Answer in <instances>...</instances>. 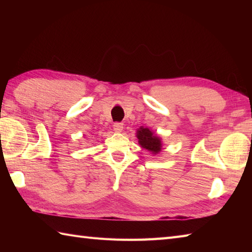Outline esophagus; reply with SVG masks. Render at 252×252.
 Returning <instances> with one entry per match:
<instances>
[{"instance_id": "esophagus-1", "label": "esophagus", "mask_w": 252, "mask_h": 252, "mask_svg": "<svg viewBox=\"0 0 252 252\" xmlns=\"http://www.w3.org/2000/svg\"><path fill=\"white\" fill-rule=\"evenodd\" d=\"M123 130V123H120V122H117L114 125V131L117 132V133H120L122 132Z\"/></svg>"}]
</instances>
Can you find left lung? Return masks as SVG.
<instances>
[{
  "label": "left lung",
  "mask_w": 252,
  "mask_h": 252,
  "mask_svg": "<svg viewBox=\"0 0 252 252\" xmlns=\"http://www.w3.org/2000/svg\"><path fill=\"white\" fill-rule=\"evenodd\" d=\"M136 137L141 147L152 153L154 156L162 151L161 137L155 134L149 127L140 126V129L136 130Z\"/></svg>",
  "instance_id": "8db88e82"
}]
</instances>
